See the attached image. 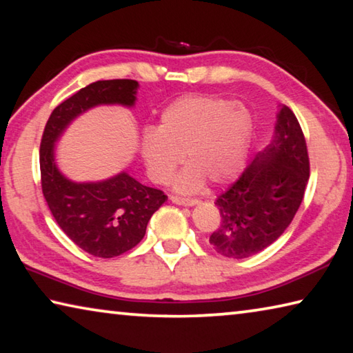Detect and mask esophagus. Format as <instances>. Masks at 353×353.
Instances as JSON below:
<instances>
[{"mask_svg": "<svg viewBox=\"0 0 353 353\" xmlns=\"http://www.w3.org/2000/svg\"><path fill=\"white\" fill-rule=\"evenodd\" d=\"M171 201L179 205H196L199 202L194 198H181V196H171Z\"/></svg>", "mask_w": 353, "mask_h": 353, "instance_id": "1", "label": "esophagus"}]
</instances>
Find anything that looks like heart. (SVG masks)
<instances>
[{"mask_svg":"<svg viewBox=\"0 0 353 353\" xmlns=\"http://www.w3.org/2000/svg\"><path fill=\"white\" fill-rule=\"evenodd\" d=\"M252 134L248 109L229 99L187 94L166 107L159 128L141 135V155L149 176L166 182L176 166L190 165L176 177L179 191H194L205 177L225 183L243 168Z\"/></svg>","mask_w":353,"mask_h":353,"instance_id":"heart-1","label":"heart"}]
</instances>
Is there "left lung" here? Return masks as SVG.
Masks as SVG:
<instances>
[{
	"instance_id": "obj_1",
	"label": "left lung",
	"mask_w": 353,
	"mask_h": 353,
	"mask_svg": "<svg viewBox=\"0 0 353 353\" xmlns=\"http://www.w3.org/2000/svg\"><path fill=\"white\" fill-rule=\"evenodd\" d=\"M308 177L305 137L294 113L283 105L271 145L214 201L221 216L210 235L214 250L240 260L272 244L301 207Z\"/></svg>"
}]
</instances>
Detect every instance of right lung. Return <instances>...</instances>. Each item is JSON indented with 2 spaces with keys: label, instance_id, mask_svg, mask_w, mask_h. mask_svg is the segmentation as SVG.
<instances>
[{
  "label": "right lung",
  "instance_id": "1",
  "mask_svg": "<svg viewBox=\"0 0 353 353\" xmlns=\"http://www.w3.org/2000/svg\"><path fill=\"white\" fill-rule=\"evenodd\" d=\"M137 87L134 79H112L81 88L52 110L41 135L40 177L46 204L70 240L99 259H112L135 248L166 196L126 172L97 183L71 182L57 170L54 143L71 119L90 107L134 105Z\"/></svg>",
  "mask_w": 353,
  "mask_h": 353
}]
</instances>
